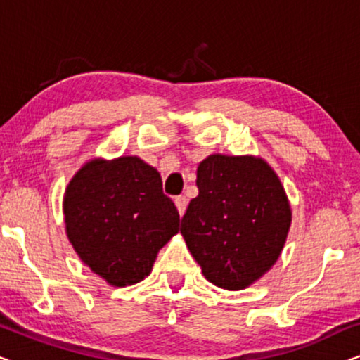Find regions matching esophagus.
Segmentation results:
<instances>
[{
  "label": "esophagus",
  "mask_w": 360,
  "mask_h": 360,
  "mask_svg": "<svg viewBox=\"0 0 360 360\" xmlns=\"http://www.w3.org/2000/svg\"><path fill=\"white\" fill-rule=\"evenodd\" d=\"M175 205H176V210H179L180 216H184L185 210H186V205H188V200H186L184 195H180V196H176V198H175Z\"/></svg>",
  "instance_id": "obj_1"
}]
</instances>
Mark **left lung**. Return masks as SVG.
<instances>
[{"label":"left lung","instance_id":"obj_1","mask_svg":"<svg viewBox=\"0 0 360 360\" xmlns=\"http://www.w3.org/2000/svg\"><path fill=\"white\" fill-rule=\"evenodd\" d=\"M196 186L180 228L191 255L216 287H249L277 262L292 224L280 179L260 157L213 154Z\"/></svg>","mask_w":360,"mask_h":360}]
</instances>
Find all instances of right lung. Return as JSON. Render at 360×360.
I'll list each match as a JSON object with an SVG mask.
<instances>
[{
    "mask_svg": "<svg viewBox=\"0 0 360 360\" xmlns=\"http://www.w3.org/2000/svg\"><path fill=\"white\" fill-rule=\"evenodd\" d=\"M63 216L78 257L115 287L144 280L180 223L160 174L136 155L86 162L67 186Z\"/></svg>",
    "mask_w": 360,
    "mask_h": 360,
    "instance_id": "right-lung-1",
    "label": "right lung"
}]
</instances>
